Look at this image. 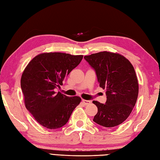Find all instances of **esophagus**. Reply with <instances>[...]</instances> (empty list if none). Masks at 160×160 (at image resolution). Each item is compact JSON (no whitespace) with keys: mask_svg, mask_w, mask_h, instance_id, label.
<instances>
[{"mask_svg":"<svg viewBox=\"0 0 160 160\" xmlns=\"http://www.w3.org/2000/svg\"><path fill=\"white\" fill-rule=\"evenodd\" d=\"M82 103H83L84 105H88V104H91V102L89 101V100H84V99L82 100Z\"/></svg>","mask_w":160,"mask_h":160,"instance_id":"34e87169","label":"esophagus"}]
</instances>
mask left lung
Here are the masks:
<instances>
[{"label": "left lung", "mask_w": 160, "mask_h": 160, "mask_svg": "<svg viewBox=\"0 0 160 160\" xmlns=\"http://www.w3.org/2000/svg\"><path fill=\"white\" fill-rule=\"evenodd\" d=\"M84 58L96 71L100 87L106 90V104L93 101L98 107L93 121L107 128L120 125L130 115L138 99L133 66L124 56L107 51Z\"/></svg>", "instance_id": "1"}]
</instances>
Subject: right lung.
Masks as SVG:
<instances>
[{"mask_svg": "<svg viewBox=\"0 0 160 160\" xmlns=\"http://www.w3.org/2000/svg\"><path fill=\"white\" fill-rule=\"evenodd\" d=\"M82 55L60 52L42 53L24 69L20 86L27 109L42 127H63L81 102L79 96L68 97L55 89L82 60Z\"/></svg>", "mask_w": 160, "mask_h": 160, "instance_id": "obj_1", "label": "right lung"}]
</instances>
